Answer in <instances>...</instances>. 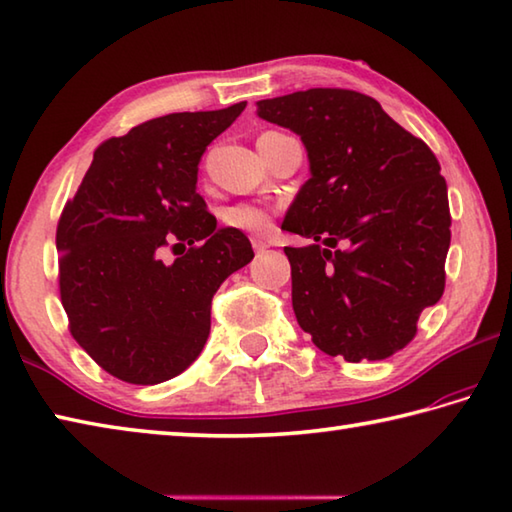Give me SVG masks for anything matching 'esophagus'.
Wrapping results in <instances>:
<instances>
[{
    "instance_id": "1",
    "label": "esophagus",
    "mask_w": 512,
    "mask_h": 512,
    "mask_svg": "<svg viewBox=\"0 0 512 512\" xmlns=\"http://www.w3.org/2000/svg\"><path fill=\"white\" fill-rule=\"evenodd\" d=\"M252 247H254V252H258V254H260V252H265V249H267L269 245H267V240L254 236V238H252Z\"/></svg>"
}]
</instances>
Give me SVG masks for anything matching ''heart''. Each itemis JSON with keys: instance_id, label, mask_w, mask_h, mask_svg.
Segmentation results:
<instances>
[{"instance_id": "heart-1", "label": "heart", "mask_w": 512, "mask_h": 512, "mask_svg": "<svg viewBox=\"0 0 512 512\" xmlns=\"http://www.w3.org/2000/svg\"><path fill=\"white\" fill-rule=\"evenodd\" d=\"M223 220L231 229L260 234V231H265L269 225V211L258 205H249V202H240V205L227 207L223 211Z\"/></svg>"}]
</instances>
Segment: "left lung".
Segmentation results:
<instances>
[{
	"instance_id": "left-lung-1",
	"label": "left lung",
	"mask_w": 512,
	"mask_h": 512,
	"mask_svg": "<svg viewBox=\"0 0 512 512\" xmlns=\"http://www.w3.org/2000/svg\"><path fill=\"white\" fill-rule=\"evenodd\" d=\"M258 115L298 133L310 158L312 178L283 229L332 247H285L298 325L330 356L388 359L446 287L450 207L439 160L359 91L289 93L260 100ZM339 242L348 249L334 250Z\"/></svg>"
}]
</instances>
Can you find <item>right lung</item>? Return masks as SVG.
<instances>
[{"mask_svg": "<svg viewBox=\"0 0 512 512\" xmlns=\"http://www.w3.org/2000/svg\"><path fill=\"white\" fill-rule=\"evenodd\" d=\"M247 102L169 113L104 140L57 223L60 296L69 330L111 376L156 385L198 359L211 298L254 258L238 229H218L196 191L207 144ZM187 242L173 264L167 246Z\"/></svg>", "mask_w": 512, "mask_h": 512, "instance_id": "obj_1", "label": "right lung"}]
</instances>
